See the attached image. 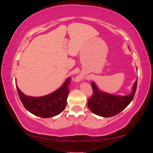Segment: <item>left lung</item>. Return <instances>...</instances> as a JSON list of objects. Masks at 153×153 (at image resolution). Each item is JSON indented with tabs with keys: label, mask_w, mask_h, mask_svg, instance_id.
<instances>
[{
	"label": "left lung",
	"mask_w": 153,
	"mask_h": 153,
	"mask_svg": "<svg viewBox=\"0 0 153 153\" xmlns=\"http://www.w3.org/2000/svg\"><path fill=\"white\" fill-rule=\"evenodd\" d=\"M92 96L88 99V105L92 113L104 117H110L117 115L133 100L137 88V80L133 86L130 94L120 97L107 94L98 90L94 82H92Z\"/></svg>",
	"instance_id": "left-lung-1"
}]
</instances>
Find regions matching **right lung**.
<instances>
[{"label": "right lung", "mask_w": 153, "mask_h": 153, "mask_svg": "<svg viewBox=\"0 0 153 153\" xmlns=\"http://www.w3.org/2000/svg\"><path fill=\"white\" fill-rule=\"evenodd\" d=\"M71 78L69 77L60 88L51 94L41 97H27L17 86L18 95L26 109L33 115L42 118L56 116L64 110L67 105L69 94V85Z\"/></svg>", "instance_id": "obj_1"}]
</instances>
